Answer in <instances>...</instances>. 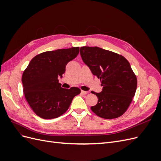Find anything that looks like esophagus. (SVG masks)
I'll use <instances>...</instances> for the list:
<instances>
[{"label":"esophagus","instance_id":"34e87169","mask_svg":"<svg viewBox=\"0 0 161 161\" xmlns=\"http://www.w3.org/2000/svg\"><path fill=\"white\" fill-rule=\"evenodd\" d=\"M81 93L82 95H86L88 93V91H81Z\"/></svg>","mask_w":161,"mask_h":161}]
</instances>
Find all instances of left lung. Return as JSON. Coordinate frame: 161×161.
<instances>
[{
    "label": "left lung",
    "instance_id": "obj_1",
    "mask_svg": "<svg viewBox=\"0 0 161 161\" xmlns=\"http://www.w3.org/2000/svg\"><path fill=\"white\" fill-rule=\"evenodd\" d=\"M80 53L103 86L99 93L91 92L98 98L97 104L91 108L92 112L108 119L122 115L132 101L137 87V78L129 62L123 56L99 47H81Z\"/></svg>",
    "mask_w": 161,
    "mask_h": 161
}]
</instances>
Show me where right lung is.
<instances>
[{
    "mask_svg": "<svg viewBox=\"0 0 161 161\" xmlns=\"http://www.w3.org/2000/svg\"><path fill=\"white\" fill-rule=\"evenodd\" d=\"M79 47L47 51L34 57L22 76L23 92L28 104L37 115L46 119L58 118L69 109L80 89L61 87L66 64L78 56Z\"/></svg>",
    "mask_w": 161,
    "mask_h": 161,
    "instance_id": "1",
    "label": "right lung"
}]
</instances>
